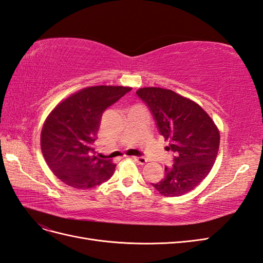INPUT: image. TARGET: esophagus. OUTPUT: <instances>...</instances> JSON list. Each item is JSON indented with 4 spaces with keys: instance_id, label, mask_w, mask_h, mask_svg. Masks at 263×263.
Returning <instances> with one entry per match:
<instances>
[{
    "instance_id": "1",
    "label": "esophagus",
    "mask_w": 263,
    "mask_h": 263,
    "mask_svg": "<svg viewBox=\"0 0 263 263\" xmlns=\"http://www.w3.org/2000/svg\"><path fill=\"white\" fill-rule=\"evenodd\" d=\"M134 159H135V161H137L140 165H145L148 161V159L146 157H143V156H140V157H134Z\"/></svg>"
}]
</instances>
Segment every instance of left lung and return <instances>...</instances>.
<instances>
[{
  "mask_svg": "<svg viewBox=\"0 0 263 263\" xmlns=\"http://www.w3.org/2000/svg\"><path fill=\"white\" fill-rule=\"evenodd\" d=\"M136 94L151 110L158 132L175 154L173 166L153 187L166 197L195 189L208 176L217 158L220 135L214 120L199 105L159 87L139 88Z\"/></svg>",
  "mask_w": 263,
  "mask_h": 263,
  "instance_id": "8db88e82",
  "label": "left lung"
}]
</instances>
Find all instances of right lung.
I'll use <instances>...</instances> for the list:
<instances>
[{
  "mask_svg": "<svg viewBox=\"0 0 263 263\" xmlns=\"http://www.w3.org/2000/svg\"><path fill=\"white\" fill-rule=\"evenodd\" d=\"M130 87L91 86L64 99L46 118L41 148L46 164L64 183L89 189L108 180L116 165L95 156L103 112Z\"/></svg>",
  "mask_w": 263,
  "mask_h": 263,
  "instance_id": "obj_1",
  "label": "right lung"
}]
</instances>
